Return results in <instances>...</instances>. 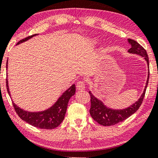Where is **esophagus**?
Segmentation results:
<instances>
[{"label": "esophagus", "mask_w": 158, "mask_h": 158, "mask_svg": "<svg viewBox=\"0 0 158 158\" xmlns=\"http://www.w3.org/2000/svg\"><path fill=\"white\" fill-rule=\"evenodd\" d=\"M85 85L86 83L85 81H80L77 83V90H84L85 88Z\"/></svg>", "instance_id": "1"}]
</instances>
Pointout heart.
<instances>
[{"mask_svg": "<svg viewBox=\"0 0 158 158\" xmlns=\"http://www.w3.org/2000/svg\"><path fill=\"white\" fill-rule=\"evenodd\" d=\"M97 42H98V41H97L96 40H93V42L94 43H97Z\"/></svg>", "mask_w": 158, "mask_h": 158, "instance_id": "1", "label": "heart"}]
</instances>
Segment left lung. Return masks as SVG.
Returning <instances> with one entry per match:
<instances>
[{"label":"left lung","mask_w":158,"mask_h":158,"mask_svg":"<svg viewBox=\"0 0 158 158\" xmlns=\"http://www.w3.org/2000/svg\"><path fill=\"white\" fill-rule=\"evenodd\" d=\"M129 42L131 44V47L129 49V52L137 54L144 57V59L148 62V68L149 67V57L148 53L144 47L141 46L139 43L136 42L135 40L129 39ZM148 77L147 83L144 88V92L140 97L139 100L137 102L134 103L132 106L127 108V109L123 110H113L108 109L103 105V103L99 101L96 98L93 96L91 93L89 91V94L90 96V114L94 120L98 122L99 124L103 125V126H112L115 125L121 122H123L129 116L135 114L136 111L139 109L140 106L142 105V101H143L144 95H145L146 88L148 87V81H149V75H150V70L148 72Z\"/></svg>","instance_id":"8db88e82"}]
</instances>
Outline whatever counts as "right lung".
Returning <instances> with one entry per match:
<instances>
[{"label": "right lung", "instance_id": "obj_1", "mask_svg": "<svg viewBox=\"0 0 158 158\" xmlns=\"http://www.w3.org/2000/svg\"><path fill=\"white\" fill-rule=\"evenodd\" d=\"M35 35H37V34H33V35L29 36L23 39V40L19 41L17 43V44L25 42V41L28 40ZM7 66L8 60L6 62V68H7ZM6 88H7L8 93L10 96L9 88H8V79H6ZM75 94V85L74 84L62 95V96L58 99V101L55 103L53 106H52L50 109H47L46 111L38 112V113H31V112L23 111L15 105L14 103H13V106H14L15 111L16 112L19 117L22 120L25 121L26 122H27L28 124L40 129H52L59 126L63 121L64 115L66 114L67 108H68V101Z\"/></svg>", "mask_w": 158, "mask_h": 158}]
</instances>
